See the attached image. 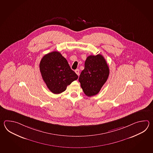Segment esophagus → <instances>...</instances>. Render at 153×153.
<instances>
[{"label":"esophagus","mask_w":153,"mask_h":153,"mask_svg":"<svg viewBox=\"0 0 153 153\" xmlns=\"http://www.w3.org/2000/svg\"><path fill=\"white\" fill-rule=\"evenodd\" d=\"M75 73L77 74V75H79V70L77 69H76L75 71Z\"/></svg>","instance_id":"obj_1"}]
</instances>
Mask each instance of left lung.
I'll use <instances>...</instances> for the list:
<instances>
[{"label":"left lung","mask_w":153,"mask_h":153,"mask_svg":"<svg viewBox=\"0 0 153 153\" xmlns=\"http://www.w3.org/2000/svg\"><path fill=\"white\" fill-rule=\"evenodd\" d=\"M109 69L103 56L100 54L88 56L84 69L79 78L85 94L91 97L97 94L107 80Z\"/></svg>","instance_id":"1"}]
</instances>
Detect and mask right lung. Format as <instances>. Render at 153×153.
I'll return each instance as SVG.
<instances>
[{
  "instance_id": "1",
  "label": "right lung",
  "mask_w": 153,
  "mask_h": 153,
  "mask_svg": "<svg viewBox=\"0 0 153 153\" xmlns=\"http://www.w3.org/2000/svg\"><path fill=\"white\" fill-rule=\"evenodd\" d=\"M42 79L55 94L65 91L67 86L78 78L61 53L53 51L42 57L39 65Z\"/></svg>"
}]
</instances>
